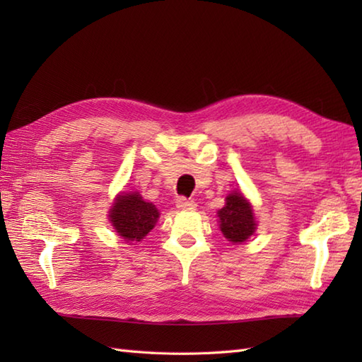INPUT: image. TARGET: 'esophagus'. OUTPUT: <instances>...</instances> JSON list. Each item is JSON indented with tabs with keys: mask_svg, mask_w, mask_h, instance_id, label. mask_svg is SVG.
Instances as JSON below:
<instances>
[{
	"mask_svg": "<svg viewBox=\"0 0 362 362\" xmlns=\"http://www.w3.org/2000/svg\"><path fill=\"white\" fill-rule=\"evenodd\" d=\"M175 205H177V209H180V210H194L197 206V204L194 201H191V199H187V197L177 199Z\"/></svg>",
	"mask_w": 362,
	"mask_h": 362,
	"instance_id": "esophagus-1",
	"label": "esophagus"
}]
</instances>
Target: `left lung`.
<instances>
[{
    "mask_svg": "<svg viewBox=\"0 0 362 362\" xmlns=\"http://www.w3.org/2000/svg\"><path fill=\"white\" fill-rule=\"evenodd\" d=\"M218 216L222 235L235 244L247 241L257 230L252 205L243 193H238V191H232L226 197V205L218 211Z\"/></svg>",
    "mask_w": 362,
    "mask_h": 362,
    "instance_id": "1",
    "label": "left lung"
}]
</instances>
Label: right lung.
I'll return each mask as SVG.
<instances>
[{"mask_svg":"<svg viewBox=\"0 0 362 362\" xmlns=\"http://www.w3.org/2000/svg\"><path fill=\"white\" fill-rule=\"evenodd\" d=\"M156 205L146 202L140 193H121L109 211V221L126 243H140L158 221Z\"/></svg>","mask_w":362,"mask_h":362,"instance_id":"obj_1","label":"right lung"}]
</instances>
